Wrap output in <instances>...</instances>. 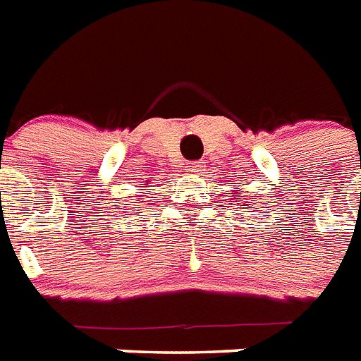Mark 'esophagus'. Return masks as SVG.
Wrapping results in <instances>:
<instances>
[{
    "mask_svg": "<svg viewBox=\"0 0 361 361\" xmlns=\"http://www.w3.org/2000/svg\"><path fill=\"white\" fill-rule=\"evenodd\" d=\"M203 162H192V164H188V166H186V171L188 173H192V175H195V173H201L203 171Z\"/></svg>",
    "mask_w": 361,
    "mask_h": 361,
    "instance_id": "esophagus-1",
    "label": "esophagus"
}]
</instances>
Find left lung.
<instances>
[{
    "label": "left lung",
    "mask_w": 361,
    "mask_h": 361,
    "mask_svg": "<svg viewBox=\"0 0 361 361\" xmlns=\"http://www.w3.org/2000/svg\"><path fill=\"white\" fill-rule=\"evenodd\" d=\"M242 204V203H240ZM242 207H247V204H242Z\"/></svg>",
    "instance_id": "left-lung-1"
}]
</instances>
